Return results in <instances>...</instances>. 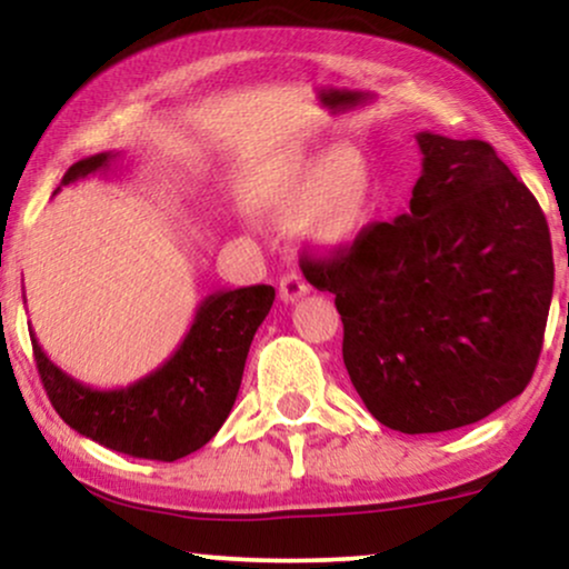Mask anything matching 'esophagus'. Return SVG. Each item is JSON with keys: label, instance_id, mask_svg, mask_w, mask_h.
I'll return each mask as SVG.
<instances>
[{"label": "esophagus", "instance_id": "34e87169", "mask_svg": "<svg viewBox=\"0 0 569 569\" xmlns=\"http://www.w3.org/2000/svg\"><path fill=\"white\" fill-rule=\"evenodd\" d=\"M306 292H308V282L300 271L290 269L287 274H282V279H279V295H282L284 302L300 300Z\"/></svg>", "mask_w": 569, "mask_h": 569}]
</instances>
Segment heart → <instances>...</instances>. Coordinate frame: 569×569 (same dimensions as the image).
Returning <instances> with one entry per match:
<instances>
[{"mask_svg":"<svg viewBox=\"0 0 569 569\" xmlns=\"http://www.w3.org/2000/svg\"><path fill=\"white\" fill-rule=\"evenodd\" d=\"M376 173L352 144H337L318 158H300L271 178L261 207L295 212L300 228L323 243H345L368 224L376 207Z\"/></svg>","mask_w":569,"mask_h":569,"instance_id":"1","label":"heart"}]
</instances>
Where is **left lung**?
Masks as SVG:
<instances>
[{"label": "left lung", "mask_w": 569, "mask_h": 569, "mask_svg": "<svg viewBox=\"0 0 569 569\" xmlns=\"http://www.w3.org/2000/svg\"><path fill=\"white\" fill-rule=\"evenodd\" d=\"M417 144L409 212L300 261L337 295L365 407L407 435L473 425L523 393L555 290L547 217L495 147L432 131Z\"/></svg>", "instance_id": "1"}]
</instances>
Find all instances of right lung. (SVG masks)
Returning <instances> with one entry per match:
<instances>
[{
  "mask_svg": "<svg viewBox=\"0 0 569 569\" xmlns=\"http://www.w3.org/2000/svg\"><path fill=\"white\" fill-rule=\"evenodd\" d=\"M119 152L74 162L61 186L106 173ZM274 302V287L212 292L197 308L181 345L158 370L127 388H90L57 368L30 333L36 368L57 415L116 453L178 461L207 446L236 403L253 333Z\"/></svg>",
  "mask_w": 569,
  "mask_h": 569,
  "instance_id": "1",
  "label": "right lung"
}]
</instances>
